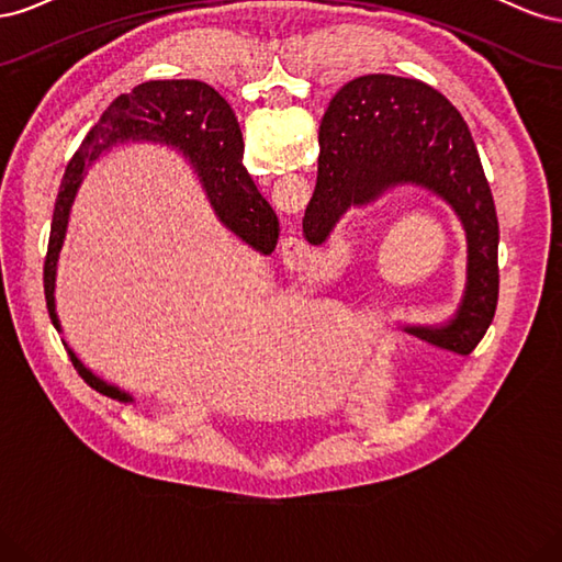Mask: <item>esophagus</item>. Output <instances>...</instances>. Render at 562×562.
Returning a JSON list of instances; mask_svg holds the SVG:
<instances>
[{
	"label": "esophagus",
	"instance_id": "esophagus-1",
	"mask_svg": "<svg viewBox=\"0 0 562 562\" xmlns=\"http://www.w3.org/2000/svg\"><path fill=\"white\" fill-rule=\"evenodd\" d=\"M281 252H283V258H285V262H291L293 267H297V269H304L307 267V258H310V248H307V244H304V239H302V234H297V232H291L283 239V244H281Z\"/></svg>",
	"mask_w": 562,
	"mask_h": 562
}]
</instances>
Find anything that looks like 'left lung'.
Segmentation results:
<instances>
[{"label":"left lung","mask_w":562,"mask_h":562,"mask_svg":"<svg viewBox=\"0 0 562 562\" xmlns=\"http://www.w3.org/2000/svg\"><path fill=\"white\" fill-rule=\"evenodd\" d=\"M316 190L302 232L318 246L349 206L394 184H417L462 220L469 281L457 316L438 328H411L424 342L469 356L495 318L499 297V223L467 122L446 95L417 79L366 75L330 100L321 122Z\"/></svg>","instance_id":"left-lung-1"}]
</instances>
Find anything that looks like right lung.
I'll list each match as a JSON object with an SVG mask.
<instances>
[{
  "label": "right lung",
  "instance_id": "obj_1",
  "mask_svg": "<svg viewBox=\"0 0 562 562\" xmlns=\"http://www.w3.org/2000/svg\"><path fill=\"white\" fill-rule=\"evenodd\" d=\"M124 140H157L180 147L196 166L217 217L252 248L262 252L277 248L279 217L241 164V128L227 100L209 83L194 79L145 81L131 93L112 100V105L83 138L63 176L44 260V295L48 316L56 328V265L65 239L67 215H70L72 199L83 178V166H91V161L100 157V151ZM70 361L91 389L110 398L131 401V396L122 394L116 386L91 375L72 351Z\"/></svg>",
  "mask_w": 562,
  "mask_h": 562
}]
</instances>
